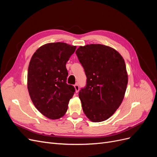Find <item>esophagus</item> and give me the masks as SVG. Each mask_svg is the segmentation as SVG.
<instances>
[{"label":"esophagus","instance_id":"1","mask_svg":"<svg viewBox=\"0 0 157 157\" xmlns=\"http://www.w3.org/2000/svg\"><path fill=\"white\" fill-rule=\"evenodd\" d=\"M74 87H75V92H76V93H78V91H79V86H78V84H75Z\"/></svg>","mask_w":157,"mask_h":157}]
</instances>
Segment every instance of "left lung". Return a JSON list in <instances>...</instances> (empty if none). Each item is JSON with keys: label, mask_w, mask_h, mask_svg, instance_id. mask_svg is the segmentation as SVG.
Listing matches in <instances>:
<instances>
[{"label": "left lung", "mask_w": 157, "mask_h": 157, "mask_svg": "<svg viewBox=\"0 0 157 157\" xmlns=\"http://www.w3.org/2000/svg\"><path fill=\"white\" fill-rule=\"evenodd\" d=\"M86 75V86L78 96L83 111L94 122L105 121L119 107L128 84L124 60L114 48L99 44L76 51Z\"/></svg>", "instance_id": "1"}]
</instances>
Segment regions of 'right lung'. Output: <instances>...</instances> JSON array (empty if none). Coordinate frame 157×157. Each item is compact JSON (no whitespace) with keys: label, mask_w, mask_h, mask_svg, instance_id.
<instances>
[{"label":"right lung","mask_w":157,"mask_h":157,"mask_svg":"<svg viewBox=\"0 0 157 157\" xmlns=\"http://www.w3.org/2000/svg\"><path fill=\"white\" fill-rule=\"evenodd\" d=\"M75 46L65 42L48 43L33 55L27 73V88L31 100L40 113L56 120L67 112L75 89L66 82V63Z\"/></svg>","instance_id":"right-lung-1"}]
</instances>
